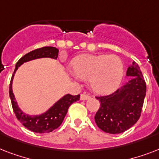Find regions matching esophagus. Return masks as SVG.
I'll use <instances>...</instances> for the list:
<instances>
[{
    "label": "esophagus",
    "mask_w": 159,
    "mask_h": 159,
    "mask_svg": "<svg viewBox=\"0 0 159 159\" xmlns=\"http://www.w3.org/2000/svg\"><path fill=\"white\" fill-rule=\"evenodd\" d=\"M91 98L89 95H87V94H82L81 95V100L82 101H86V100H88Z\"/></svg>",
    "instance_id": "1"
}]
</instances>
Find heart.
I'll list each match as a JSON object with an SVG mask.
<instances>
[{
  "label": "heart",
  "mask_w": 159,
  "mask_h": 159,
  "mask_svg": "<svg viewBox=\"0 0 159 159\" xmlns=\"http://www.w3.org/2000/svg\"><path fill=\"white\" fill-rule=\"evenodd\" d=\"M72 70L77 77L89 81L98 94H109L119 87L124 75L123 62L118 56L82 54L74 58Z\"/></svg>",
  "instance_id": "b5f03b06"
}]
</instances>
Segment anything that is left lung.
Returning a JSON list of instances; mask_svg holds the SVG:
<instances>
[{"label": "left lung", "instance_id": "obj_1", "mask_svg": "<svg viewBox=\"0 0 159 159\" xmlns=\"http://www.w3.org/2000/svg\"><path fill=\"white\" fill-rule=\"evenodd\" d=\"M126 76L130 78L114 93L97 97L100 108L95 116V121L106 133H123L140 117L146 95V83L135 62L128 67Z\"/></svg>", "mask_w": 159, "mask_h": 159}]
</instances>
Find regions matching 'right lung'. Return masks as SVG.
<instances>
[{
  "label": "right lung",
  "instance_id": "right-lung-1",
  "mask_svg": "<svg viewBox=\"0 0 159 159\" xmlns=\"http://www.w3.org/2000/svg\"><path fill=\"white\" fill-rule=\"evenodd\" d=\"M58 55V49L55 47H43V48H37L30 53H26L16 62V68L11 77L10 88H9V94L11 98L12 108L16 114V118L18 119L22 125L25 128L33 131L34 133H49L53 130L57 129L61 125L63 121L65 116L67 112L69 106L77 101L80 99V95L72 96L67 94L57 101L53 106H51L48 111L44 113L38 115V116H29L27 114L24 113L19 107L17 102H16L13 91H12V82H13L15 73L18 69V67L22 65L24 62H29L31 60L42 58V57H50L53 59H57Z\"/></svg>",
  "mask_w": 159,
  "mask_h": 159
}]
</instances>
